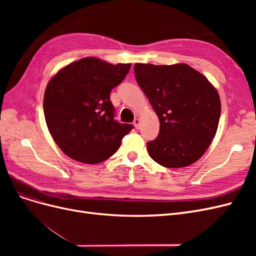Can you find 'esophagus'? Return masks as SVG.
Returning <instances> with one entry per match:
<instances>
[{
    "label": "esophagus",
    "mask_w": 256,
    "mask_h": 256,
    "mask_svg": "<svg viewBox=\"0 0 256 256\" xmlns=\"http://www.w3.org/2000/svg\"><path fill=\"white\" fill-rule=\"evenodd\" d=\"M134 127H136V129L140 128V120H138V118H134Z\"/></svg>",
    "instance_id": "esophagus-1"
}]
</instances>
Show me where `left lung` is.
<instances>
[{
	"label": "left lung",
	"mask_w": 256,
	"mask_h": 256,
	"mask_svg": "<svg viewBox=\"0 0 256 256\" xmlns=\"http://www.w3.org/2000/svg\"><path fill=\"white\" fill-rule=\"evenodd\" d=\"M134 76L160 122L158 136L147 143L150 158L166 168L194 164L218 129V92L206 76L186 64H136Z\"/></svg>",
	"instance_id": "left-lung-1"
}]
</instances>
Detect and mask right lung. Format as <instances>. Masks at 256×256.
Returning <instances> with one entry per match:
<instances>
[{
    "instance_id": "obj_1",
    "label": "right lung",
    "mask_w": 256,
    "mask_h": 256,
    "mask_svg": "<svg viewBox=\"0 0 256 256\" xmlns=\"http://www.w3.org/2000/svg\"><path fill=\"white\" fill-rule=\"evenodd\" d=\"M131 64L112 65L96 58L69 64L49 81L44 113L53 140L69 158L99 164L110 158L134 128L116 120L112 88L126 78Z\"/></svg>"
}]
</instances>
